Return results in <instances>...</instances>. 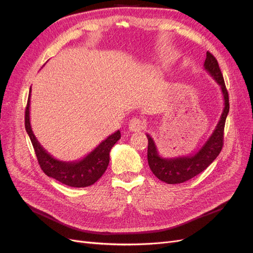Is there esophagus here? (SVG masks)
Returning a JSON list of instances; mask_svg holds the SVG:
<instances>
[{
	"label": "esophagus",
	"instance_id": "esophagus-1",
	"mask_svg": "<svg viewBox=\"0 0 253 253\" xmlns=\"http://www.w3.org/2000/svg\"><path fill=\"white\" fill-rule=\"evenodd\" d=\"M128 128L131 132H139L144 128V122L139 118H132L128 122Z\"/></svg>",
	"mask_w": 253,
	"mask_h": 253
}]
</instances>
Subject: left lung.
<instances>
[{
  "label": "left lung",
  "instance_id": "obj_1",
  "mask_svg": "<svg viewBox=\"0 0 253 253\" xmlns=\"http://www.w3.org/2000/svg\"><path fill=\"white\" fill-rule=\"evenodd\" d=\"M204 67L207 73L220 86L221 94L224 98V110L214 131L202 148L193 154L187 156H178L167 158L159 155L157 145L150 134L148 137V163L151 171L158 179L164 182L175 185V183L185 182L193 178L197 174L206 170L215 159L223 148L224 127L227 115L229 113V96L225 85L224 77L221 75L217 60L212 53L207 51Z\"/></svg>",
  "mask_w": 253,
  "mask_h": 253
}]
</instances>
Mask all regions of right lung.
Wrapping results in <instances>:
<instances>
[{"instance_id": "right-lung-1", "label": "right lung", "mask_w": 253, "mask_h": 253, "mask_svg": "<svg viewBox=\"0 0 253 253\" xmlns=\"http://www.w3.org/2000/svg\"><path fill=\"white\" fill-rule=\"evenodd\" d=\"M30 93H32V87L29 89L25 110V129L30 141L33 143L38 163H39L43 172L49 177L55 178L68 187L84 188L94 185L108 169L110 152L114 144L121 137L119 129L99 143L93 151L82 159L75 160V162H62V160L56 159L42 147L33 132L29 117Z\"/></svg>"}]
</instances>
